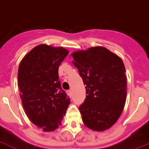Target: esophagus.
I'll return each instance as SVG.
<instances>
[{"label":"esophagus","instance_id":"34e87169","mask_svg":"<svg viewBox=\"0 0 149 149\" xmlns=\"http://www.w3.org/2000/svg\"><path fill=\"white\" fill-rule=\"evenodd\" d=\"M67 94L69 97H71V96H72V92H71V90H69V91H67Z\"/></svg>","mask_w":149,"mask_h":149}]
</instances>
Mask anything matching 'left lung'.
<instances>
[{
  "mask_svg": "<svg viewBox=\"0 0 149 149\" xmlns=\"http://www.w3.org/2000/svg\"><path fill=\"white\" fill-rule=\"evenodd\" d=\"M86 91L79 107L84 124L90 130L104 131L119 119L127 99V76L119 56L96 46L70 54Z\"/></svg>",
  "mask_w": 149,
  "mask_h": 149,
  "instance_id": "obj_1",
  "label": "left lung"
}]
</instances>
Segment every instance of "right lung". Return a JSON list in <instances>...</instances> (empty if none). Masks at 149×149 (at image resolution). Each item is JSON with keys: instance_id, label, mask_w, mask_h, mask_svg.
Returning <instances> with one entry per match:
<instances>
[{"instance_id": "obj_1", "label": "right lung", "mask_w": 149, "mask_h": 149, "mask_svg": "<svg viewBox=\"0 0 149 149\" xmlns=\"http://www.w3.org/2000/svg\"><path fill=\"white\" fill-rule=\"evenodd\" d=\"M69 51L42 44L21 61L17 83L22 107L32 123L44 132L61 125L70 101L61 88L58 69Z\"/></svg>"}]
</instances>
